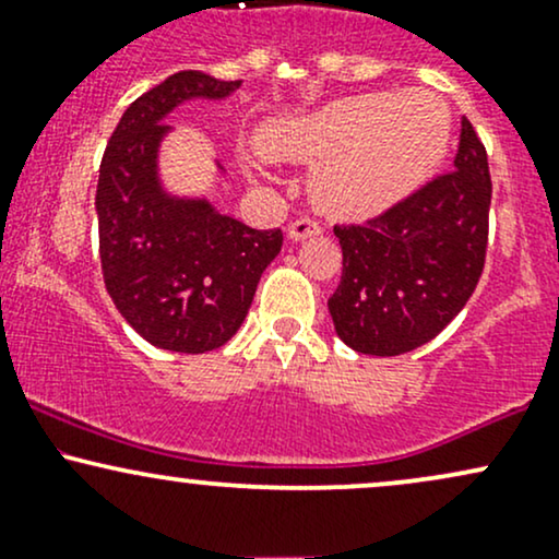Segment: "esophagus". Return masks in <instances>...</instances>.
I'll return each mask as SVG.
<instances>
[{
	"instance_id": "34e87169",
	"label": "esophagus",
	"mask_w": 559,
	"mask_h": 559,
	"mask_svg": "<svg viewBox=\"0 0 559 559\" xmlns=\"http://www.w3.org/2000/svg\"><path fill=\"white\" fill-rule=\"evenodd\" d=\"M320 223L312 221V217H299V221H294L292 226H288V239L292 241H305V239H312V236L320 234Z\"/></svg>"
}]
</instances>
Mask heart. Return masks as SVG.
I'll list each match as a JSON object with an SVG mask.
<instances>
[{
  "instance_id": "b5f03b06",
  "label": "heart",
  "mask_w": 559,
  "mask_h": 559,
  "mask_svg": "<svg viewBox=\"0 0 559 559\" xmlns=\"http://www.w3.org/2000/svg\"><path fill=\"white\" fill-rule=\"evenodd\" d=\"M452 118L428 92L346 96L301 118L273 120L258 146L271 159L323 163L312 197L333 215L381 213L415 191L444 157Z\"/></svg>"
}]
</instances>
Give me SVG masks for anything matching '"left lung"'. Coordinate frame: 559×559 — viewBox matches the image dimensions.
<instances>
[{"instance_id": "obj_1", "label": "left lung", "mask_w": 559, "mask_h": 559, "mask_svg": "<svg viewBox=\"0 0 559 559\" xmlns=\"http://www.w3.org/2000/svg\"><path fill=\"white\" fill-rule=\"evenodd\" d=\"M489 207L486 146L463 118L454 170L362 226H333L344 254L329 299L338 338L362 355L394 357L439 336L484 273Z\"/></svg>"}]
</instances>
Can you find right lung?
Listing matches in <instances>:
<instances>
[{
    "mask_svg": "<svg viewBox=\"0 0 559 559\" xmlns=\"http://www.w3.org/2000/svg\"><path fill=\"white\" fill-rule=\"evenodd\" d=\"M241 81L181 70L141 94L107 141L96 183L99 260L126 323L159 349L202 355L241 329L260 275L284 247L207 199H178L157 176L165 115L186 99H223Z\"/></svg>",
    "mask_w": 559,
    "mask_h": 559,
    "instance_id": "obj_1",
    "label": "right lung"
}]
</instances>
